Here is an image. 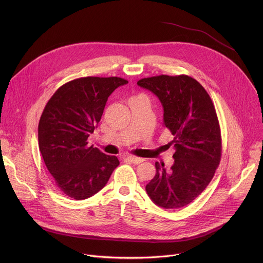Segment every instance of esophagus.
<instances>
[{
    "label": "esophagus",
    "instance_id": "obj_1",
    "mask_svg": "<svg viewBox=\"0 0 263 263\" xmlns=\"http://www.w3.org/2000/svg\"><path fill=\"white\" fill-rule=\"evenodd\" d=\"M127 159H128L130 162L134 163V164L141 163V162L144 160V159H142V158H138V157H134V156H128V157H127Z\"/></svg>",
    "mask_w": 263,
    "mask_h": 263
}]
</instances>
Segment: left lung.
I'll list each match as a JSON object with an SVG mask.
<instances>
[{"label": "left lung", "mask_w": 263, "mask_h": 263, "mask_svg": "<svg viewBox=\"0 0 263 263\" xmlns=\"http://www.w3.org/2000/svg\"><path fill=\"white\" fill-rule=\"evenodd\" d=\"M138 86L152 91L163 107V125L174 136V164L155 163L156 175L145 191L158 206L178 209L208 186L221 156L220 129L214 105L194 78L180 74L143 78Z\"/></svg>", "instance_id": "1"}]
</instances>
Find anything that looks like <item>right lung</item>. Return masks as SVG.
Segmentation results:
<instances>
[{
    "mask_svg": "<svg viewBox=\"0 0 263 263\" xmlns=\"http://www.w3.org/2000/svg\"><path fill=\"white\" fill-rule=\"evenodd\" d=\"M128 81L119 77H84L59 87L39 124V145L55 184L67 197L84 200L100 192L120 164L87 145L101 121L108 97Z\"/></svg>",
    "mask_w": 263,
    "mask_h": 263,
    "instance_id": "1",
    "label": "right lung"
}]
</instances>
